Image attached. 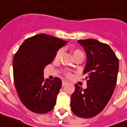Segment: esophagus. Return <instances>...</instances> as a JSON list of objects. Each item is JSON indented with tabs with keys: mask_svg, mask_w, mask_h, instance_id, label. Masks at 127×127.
<instances>
[{
	"mask_svg": "<svg viewBox=\"0 0 127 127\" xmlns=\"http://www.w3.org/2000/svg\"><path fill=\"white\" fill-rule=\"evenodd\" d=\"M67 84V82H66L65 80H63L62 81V86H64L66 84Z\"/></svg>",
	"mask_w": 127,
	"mask_h": 127,
	"instance_id": "obj_1",
	"label": "esophagus"
}]
</instances>
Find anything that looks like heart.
I'll use <instances>...</instances> for the list:
<instances>
[{
	"mask_svg": "<svg viewBox=\"0 0 127 127\" xmlns=\"http://www.w3.org/2000/svg\"><path fill=\"white\" fill-rule=\"evenodd\" d=\"M71 53H72V54H73L74 58H75L76 56H78V55H82V54H83L82 52L80 51V49H76V48H75V47H72V48H71ZM62 51L61 49L58 50V51L56 52V56H55V59H58L62 55ZM67 75H69V73H67Z\"/></svg>",
	"mask_w": 127,
	"mask_h": 127,
	"instance_id": "heart-1",
	"label": "heart"
}]
</instances>
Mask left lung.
<instances>
[{"label":"left lung","instance_id":"8db88e82","mask_svg":"<svg viewBox=\"0 0 127 127\" xmlns=\"http://www.w3.org/2000/svg\"><path fill=\"white\" fill-rule=\"evenodd\" d=\"M87 56L83 74L87 88L75 84L71 108L76 116L90 118L97 116L108 102L116 88L119 60L107 44L94 39L78 40Z\"/></svg>","mask_w":127,"mask_h":127}]
</instances>
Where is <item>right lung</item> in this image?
I'll return each instance as SVG.
<instances>
[{
  "instance_id": "obj_1",
  "label": "right lung",
  "mask_w": 127,
  "mask_h": 127,
  "mask_svg": "<svg viewBox=\"0 0 127 127\" xmlns=\"http://www.w3.org/2000/svg\"><path fill=\"white\" fill-rule=\"evenodd\" d=\"M67 42L39 33L27 39L15 54L13 70L17 93L24 105L33 112L45 114L56 104L62 82L58 77L45 80L44 68Z\"/></svg>"
}]
</instances>
